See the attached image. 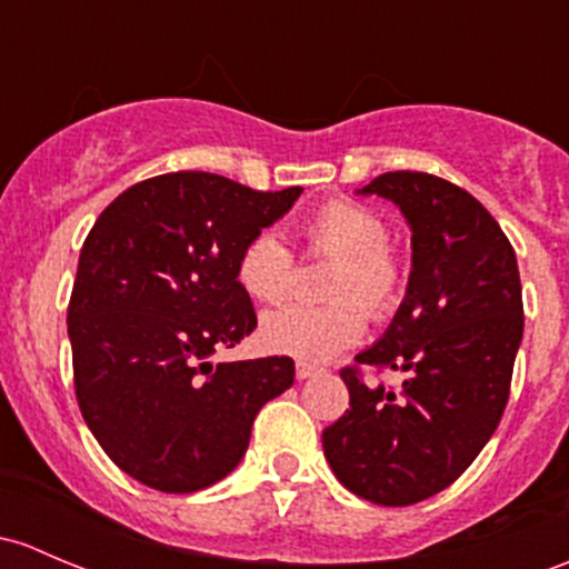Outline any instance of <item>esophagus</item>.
<instances>
[{"label":"esophagus","mask_w":569,"mask_h":569,"mask_svg":"<svg viewBox=\"0 0 569 569\" xmlns=\"http://www.w3.org/2000/svg\"><path fill=\"white\" fill-rule=\"evenodd\" d=\"M321 368H316V365H308V362H297V379L305 381V379H313L316 373H319Z\"/></svg>","instance_id":"esophagus-1"}]
</instances>
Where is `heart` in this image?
Segmentation results:
<instances>
[{
	"label": "heart",
	"mask_w": 569,
	"mask_h": 569,
	"mask_svg": "<svg viewBox=\"0 0 569 569\" xmlns=\"http://www.w3.org/2000/svg\"><path fill=\"white\" fill-rule=\"evenodd\" d=\"M305 248L338 261L327 295L332 302H289L261 321V343L278 355L321 362L357 343L365 332V310L385 319L403 297V267L390 250V229L368 207L327 201L305 220ZM297 261L274 231H259L242 244L237 259L239 286L259 302H278L295 286Z\"/></svg>",
	"instance_id": "obj_1"
}]
</instances>
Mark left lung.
<instances>
[{
  "label": "left lung",
  "mask_w": 569,
  "mask_h": 569,
  "mask_svg": "<svg viewBox=\"0 0 569 569\" xmlns=\"http://www.w3.org/2000/svg\"><path fill=\"white\" fill-rule=\"evenodd\" d=\"M360 193L409 220V289L379 343L340 370L349 409L321 445L351 493L406 507L452 486L505 415L523 338L521 274L493 214L458 184L387 171ZM360 363L400 369L405 385L365 386Z\"/></svg>",
  "instance_id": "left-lung-1"
}]
</instances>
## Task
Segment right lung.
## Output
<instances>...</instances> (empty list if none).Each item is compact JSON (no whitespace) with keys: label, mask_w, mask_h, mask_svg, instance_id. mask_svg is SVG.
I'll return each instance as SVG.
<instances>
[{"label":"right lung","mask_w":569,"mask_h":569,"mask_svg":"<svg viewBox=\"0 0 569 569\" xmlns=\"http://www.w3.org/2000/svg\"><path fill=\"white\" fill-rule=\"evenodd\" d=\"M300 193L174 171L119 193L83 239L68 305L76 398L133 480L163 493L214 486L242 460L261 406L295 385L291 357H209L256 330L239 250Z\"/></svg>","instance_id":"right-lung-1"}]
</instances>
